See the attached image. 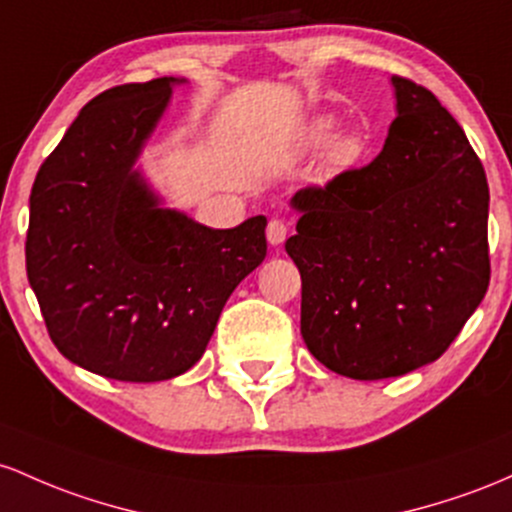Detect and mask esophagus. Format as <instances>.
I'll return each instance as SVG.
<instances>
[{"label": "esophagus", "mask_w": 512, "mask_h": 512, "mask_svg": "<svg viewBox=\"0 0 512 512\" xmlns=\"http://www.w3.org/2000/svg\"><path fill=\"white\" fill-rule=\"evenodd\" d=\"M266 237H268V241H271L273 246L283 244L285 237H287V225H285V220H280V217H273V220L268 222Z\"/></svg>", "instance_id": "esophagus-1"}]
</instances>
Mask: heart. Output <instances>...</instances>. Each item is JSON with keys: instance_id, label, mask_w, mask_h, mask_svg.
Returning a JSON list of instances; mask_svg holds the SVG:
<instances>
[{"instance_id": "b5f03b06", "label": "heart", "mask_w": 512, "mask_h": 512, "mask_svg": "<svg viewBox=\"0 0 512 512\" xmlns=\"http://www.w3.org/2000/svg\"><path fill=\"white\" fill-rule=\"evenodd\" d=\"M309 140H312V145H317V147L326 145V142L331 140V123H329V120H319V123L312 128V135H309ZM353 154H355V142H343V145L336 149L338 159H348V157H353Z\"/></svg>"}]
</instances>
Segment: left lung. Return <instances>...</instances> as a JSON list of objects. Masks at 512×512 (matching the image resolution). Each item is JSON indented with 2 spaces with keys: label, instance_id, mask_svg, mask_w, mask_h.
<instances>
[{
  "label": "left lung",
  "instance_id": "8db88e82",
  "mask_svg": "<svg viewBox=\"0 0 512 512\" xmlns=\"http://www.w3.org/2000/svg\"><path fill=\"white\" fill-rule=\"evenodd\" d=\"M382 152L295 193L285 251L302 278L309 353L353 380L438 360L484 300L488 183L459 123L426 86L394 74Z\"/></svg>",
  "mask_w": 512,
  "mask_h": 512
}]
</instances>
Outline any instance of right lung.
<instances>
[{
	"mask_svg": "<svg viewBox=\"0 0 512 512\" xmlns=\"http://www.w3.org/2000/svg\"><path fill=\"white\" fill-rule=\"evenodd\" d=\"M176 79L120 84L82 108L31 188L26 273L74 365L162 382L198 363L241 280L266 258V217L210 229L159 208L132 171Z\"/></svg>",
	"mask_w": 512,
	"mask_h": 512,
	"instance_id": "add662e5",
	"label": "right lung"
}]
</instances>
